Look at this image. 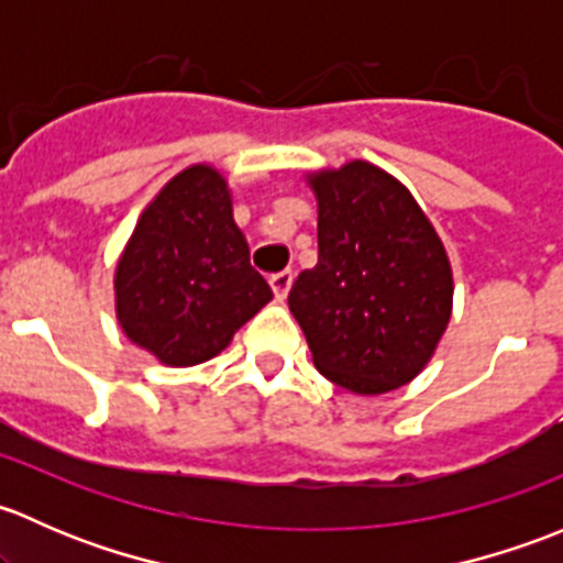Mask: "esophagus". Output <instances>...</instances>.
Listing matches in <instances>:
<instances>
[{
  "label": "esophagus",
  "mask_w": 563,
  "mask_h": 563,
  "mask_svg": "<svg viewBox=\"0 0 563 563\" xmlns=\"http://www.w3.org/2000/svg\"><path fill=\"white\" fill-rule=\"evenodd\" d=\"M291 283H294V275L291 272H277V275L269 277V286H272V294H275L277 302H283V299L288 297V291H291Z\"/></svg>",
  "instance_id": "esophagus-1"
}]
</instances>
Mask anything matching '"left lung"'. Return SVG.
Here are the masks:
<instances>
[{
  "mask_svg": "<svg viewBox=\"0 0 563 563\" xmlns=\"http://www.w3.org/2000/svg\"><path fill=\"white\" fill-rule=\"evenodd\" d=\"M318 203V264L288 308L323 378L354 395L411 384L452 316L444 242L406 185L367 161L305 174Z\"/></svg>",
  "mask_w": 563,
  "mask_h": 563,
  "instance_id": "obj_1",
  "label": "left lung"
}]
</instances>
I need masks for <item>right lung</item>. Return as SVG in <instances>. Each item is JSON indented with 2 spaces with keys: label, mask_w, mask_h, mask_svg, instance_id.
<instances>
[{
  "label": "right lung",
  "mask_w": 563,
  "mask_h": 563,
  "mask_svg": "<svg viewBox=\"0 0 563 563\" xmlns=\"http://www.w3.org/2000/svg\"><path fill=\"white\" fill-rule=\"evenodd\" d=\"M269 299L272 288L250 266L229 181L209 163L161 187L113 269L119 327L168 367L218 356Z\"/></svg>",
  "instance_id": "right-lung-1"
}]
</instances>
